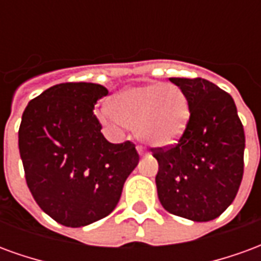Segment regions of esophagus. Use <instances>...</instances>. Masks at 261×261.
<instances>
[{"label":"esophagus","mask_w":261,"mask_h":261,"mask_svg":"<svg viewBox=\"0 0 261 261\" xmlns=\"http://www.w3.org/2000/svg\"><path fill=\"white\" fill-rule=\"evenodd\" d=\"M137 151H138V153H140V155H144V153H145V149H144L141 145H137Z\"/></svg>","instance_id":"obj_1"}]
</instances>
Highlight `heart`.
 <instances>
[{"label": "heart", "mask_w": 261, "mask_h": 261, "mask_svg": "<svg viewBox=\"0 0 261 261\" xmlns=\"http://www.w3.org/2000/svg\"><path fill=\"white\" fill-rule=\"evenodd\" d=\"M105 120L136 127L137 136L152 147H166L183 134L189 103L175 85H140L114 95L106 106Z\"/></svg>", "instance_id": "heart-1"}]
</instances>
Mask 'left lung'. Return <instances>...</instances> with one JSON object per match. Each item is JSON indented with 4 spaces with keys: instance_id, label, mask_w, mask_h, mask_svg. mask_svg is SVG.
<instances>
[{
    "instance_id": "obj_1",
    "label": "left lung",
    "mask_w": 261,
    "mask_h": 261,
    "mask_svg": "<svg viewBox=\"0 0 261 261\" xmlns=\"http://www.w3.org/2000/svg\"><path fill=\"white\" fill-rule=\"evenodd\" d=\"M190 117L176 144L151 148L159 201L173 215L207 222L235 200L243 177L245 131L228 92L202 78H169Z\"/></svg>"
}]
</instances>
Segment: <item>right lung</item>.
<instances>
[{
  "label": "right lung",
  "mask_w": 261,
  "mask_h": 261,
  "mask_svg": "<svg viewBox=\"0 0 261 261\" xmlns=\"http://www.w3.org/2000/svg\"><path fill=\"white\" fill-rule=\"evenodd\" d=\"M109 91L91 82H64L28 103L19 125V153L32 196L64 226L108 217L140 161L131 141L109 142L93 114Z\"/></svg>",
  "instance_id": "obj_1"
}]
</instances>
